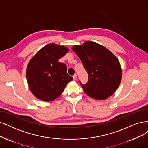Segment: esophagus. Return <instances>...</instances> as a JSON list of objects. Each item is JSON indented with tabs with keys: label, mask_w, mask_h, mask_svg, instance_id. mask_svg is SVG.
I'll return each mask as SVG.
<instances>
[{
	"label": "esophagus",
	"mask_w": 148,
	"mask_h": 148,
	"mask_svg": "<svg viewBox=\"0 0 148 148\" xmlns=\"http://www.w3.org/2000/svg\"><path fill=\"white\" fill-rule=\"evenodd\" d=\"M77 74H74V75H73V79H74V80H76V79H77Z\"/></svg>",
	"instance_id": "1"
}]
</instances>
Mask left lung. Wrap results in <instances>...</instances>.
<instances>
[{
    "mask_svg": "<svg viewBox=\"0 0 148 148\" xmlns=\"http://www.w3.org/2000/svg\"><path fill=\"white\" fill-rule=\"evenodd\" d=\"M80 58L88 74V82L83 85L85 93L97 100L112 95L121 83L122 69L117 57L108 49L92 41L72 47Z\"/></svg>",
    "mask_w": 148,
    "mask_h": 148,
    "instance_id": "obj_1",
    "label": "left lung"
}]
</instances>
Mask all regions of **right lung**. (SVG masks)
Instances as JSON below:
<instances>
[{"label": "right lung", "instance_id": "add662e5", "mask_svg": "<svg viewBox=\"0 0 148 148\" xmlns=\"http://www.w3.org/2000/svg\"><path fill=\"white\" fill-rule=\"evenodd\" d=\"M68 51L66 46L48 44L30 60L26 77L30 91L37 99L45 102L56 99L73 80L67 73L66 64L58 62Z\"/></svg>", "mask_w": 148, "mask_h": 148}]
</instances>
